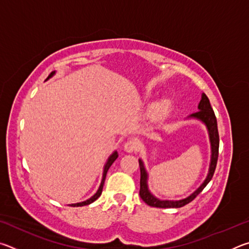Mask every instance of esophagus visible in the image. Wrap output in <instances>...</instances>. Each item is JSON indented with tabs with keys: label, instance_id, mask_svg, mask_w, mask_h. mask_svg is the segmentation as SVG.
Returning <instances> with one entry per match:
<instances>
[{
	"label": "esophagus",
	"instance_id": "obj_1",
	"mask_svg": "<svg viewBox=\"0 0 249 249\" xmlns=\"http://www.w3.org/2000/svg\"><path fill=\"white\" fill-rule=\"evenodd\" d=\"M137 148H138L137 142H135L133 140L126 142L124 145V150L127 151V153H133V151H136Z\"/></svg>",
	"mask_w": 249,
	"mask_h": 249
}]
</instances>
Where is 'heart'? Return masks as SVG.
<instances>
[{
	"mask_svg": "<svg viewBox=\"0 0 249 249\" xmlns=\"http://www.w3.org/2000/svg\"><path fill=\"white\" fill-rule=\"evenodd\" d=\"M171 108V101L168 98H162L151 105L149 108V115L155 120H159L165 116Z\"/></svg>",
	"mask_w": 249,
	"mask_h": 249,
	"instance_id": "heart-1",
	"label": "heart"
}]
</instances>
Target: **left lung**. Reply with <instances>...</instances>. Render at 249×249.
Returning a JSON list of instances; mask_svg holds the SVG:
<instances>
[{
    "label": "left lung",
    "instance_id": "left-lung-1",
    "mask_svg": "<svg viewBox=\"0 0 249 249\" xmlns=\"http://www.w3.org/2000/svg\"><path fill=\"white\" fill-rule=\"evenodd\" d=\"M197 108L199 111L193 113V114L189 115L188 119H196L201 121L206 126V129H208L209 133V138H210V144H211V161H210V167H209V172L208 176H206L205 180L203 181L199 188L196 190L191 193L190 196L185 197L182 200H160L158 197H156L153 193L149 191L148 189V183H147V180H148V174H147L146 168L144 166V162L142 160L140 159V168H141V189H140V196L142 200L145 202L146 204L150 206H154V208H161V209H167V208H182L185 204L190 203L196 197V196L203 190L206 187L212 177L214 175V171H215L216 163H217V157H218V145H220V138H218V130H217V122L215 114H214L213 108L211 107L210 100L208 96L204 93H202L201 101L199 105H197Z\"/></svg>",
    "mask_w": 249,
    "mask_h": 249
}]
</instances>
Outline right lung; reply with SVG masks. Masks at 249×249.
Returning <instances> with one entry per match:
<instances>
[{
	"label": "right lung",
	"instance_id": "1",
	"mask_svg": "<svg viewBox=\"0 0 249 249\" xmlns=\"http://www.w3.org/2000/svg\"><path fill=\"white\" fill-rule=\"evenodd\" d=\"M54 73H56V71H53V72L48 75L47 80H48V79H50V78H52ZM117 157H119V154H117V151L115 150L114 153H112V155L109 156V157L107 158V162H105L104 168H103L102 180H101V184H100V187H99V189H98V191H96V192L94 193V195L90 197V199H88V200L83 201V202H79V203H73V204H69V205H71V206H83V205H89V204H91V203H92V202H94L96 199H98V197L101 196V193H102V190H103V185H104V181H105V178H107V170L109 169V167L112 166V163L115 161V160H116V158H117Z\"/></svg>",
	"mask_w": 249,
	"mask_h": 249
}]
</instances>
